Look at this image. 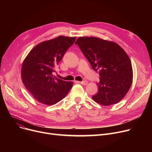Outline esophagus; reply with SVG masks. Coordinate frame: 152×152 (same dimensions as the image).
Here are the masks:
<instances>
[{"label":"esophagus","mask_w":152,"mask_h":152,"mask_svg":"<svg viewBox=\"0 0 152 152\" xmlns=\"http://www.w3.org/2000/svg\"><path fill=\"white\" fill-rule=\"evenodd\" d=\"M78 83H80L83 85H84V86H86L87 85V84H88V82L86 81H81V82H77Z\"/></svg>","instance_id":"1"}]
</instances>
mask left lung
<instances>
[{"label":"left lung","instance_id":"obj_1","mask_svg":"<svg viewBox=\"0 0 152 152\" xmlns=\"http://www.w3.org/2000/svg\"><path fill=\"white\" fill-rule=\"evenodd\" d=\"M93 69L100 77L98 92L92 99L102 105L120 102L132 84L133 71L129 56L117 43L96 37H79L76 40Z\"/></svg>","mask_w":152,"mask_h":152}]
</instances>
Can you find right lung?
Wrapping results in <instances>:
<instances>
[{"instance_id":"right-lung-1","label":"right lung","mask_w":152,"mask_h":152,"mask_svg":"<svg viewBox=\"0 0 152 152\" xmlns=\"http://www.w3.org/2000/svg\"><path fill=\"white\" fill-rule=\"evenodd\" d=\"M76 37L59 36L36 45L24 60L21 70L22 81L39 102L52 105L65 98L73 86L52 73Z\"/></svg>"}]
</instances>
